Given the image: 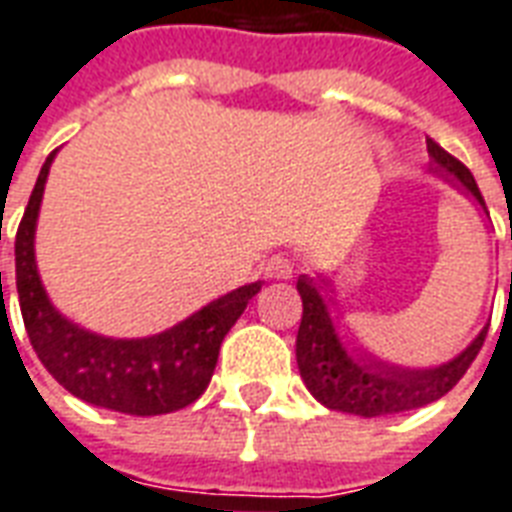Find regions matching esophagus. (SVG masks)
I'll list each match as a JSON object with an SVG mask.
<instances>
[{
	"label": "esophagus",
	"mask_w": 512,
	"mask_h": 512,
	"mask_svg": "<svg viewBox=\"0 0 512 512\" xmlns=\"http://www.w3.org/2000/svg\"><path fill=\"white\" fill-rule=\"evenodd\" d=\"M264 275L275 280H288L294 275V261L288 259V256H283V253H275V256L267 259V264H264Z\"/></svg>",
	"instance_id": "1"
}]
</instances>
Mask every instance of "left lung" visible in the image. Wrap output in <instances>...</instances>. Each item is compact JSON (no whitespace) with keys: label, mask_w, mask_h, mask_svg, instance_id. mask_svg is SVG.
I'll return each mask as SVG.
<instances>
[{"label":"left lung","mask_w":512,"mask_h":512,"mask_svg":"<svg viewBox=\"0 0 512 512\" xmlns=\"http://www.w3.org/2000/svg\"><path fill=\"white\" fill-rule=\"evenodd\" d=\"M426 151L432 159L434 175H440L464 197L478 202L480 210L489 215L470 169L459 159H453L451 153L443 151L434 140H426ZM329 286L332 283L326 278L299 275L297 280V291L302 297V321L297 332L299 375L305 380L307 391L329 410L378 418L432 405L445 397L459 383L461 375L470 370L489 332V326H483L478 337L445 364L399 367L386 359H378L375 353L367 351L364 345H359L340 329V321H334L329 313V302L334 305V299H323L329 296L326 294Z\"/></svg>","instance_id":"obj_1"}]
</instances>
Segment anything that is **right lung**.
I'll return each mask as SVG.
<instances>
[{
    "label": "right lung",
    "mask_w": 512,
    "mask_h": 512,
    "mask_svg": "<svg viewBox=\"0 0 512 512\" xmlns=\"http://www.w3.org/2000/svg\"><path fill=\"white\" fill-rule=\"evenodd\" d=\"M53 159L56 151L42 164L15 234V286L34 353L72 397L88 405L129 416H161L197 402L213 378L226 332L259 294L261 280L234 288L186 321L137 340L105 337L69 321L48 299L34 259V232Z\"/></svg>",
    "instance_id": "add662e5"
}]
</instances>
